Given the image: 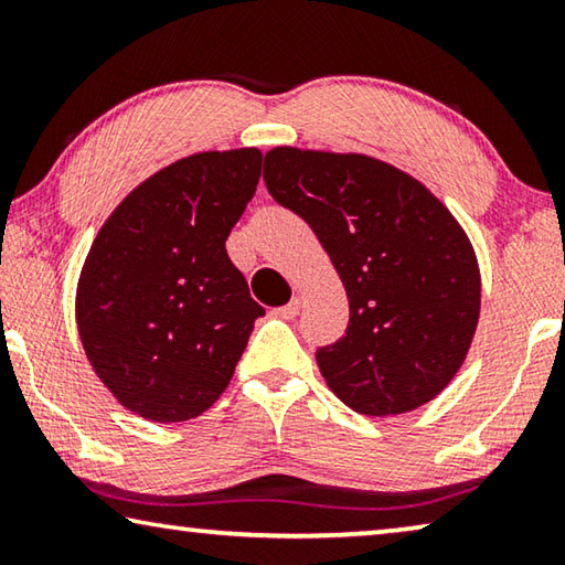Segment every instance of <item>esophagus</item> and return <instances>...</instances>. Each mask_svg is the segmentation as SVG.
<instances>
[{"mask_svg": "<svg viewBox=\"0 0 565 565\" xmlns=\"http://www.w3.org/2000/svg\"><path fill=\"white\" fill-rule=\"evenodd\" d=\"M299 311H301V299H299V296H294V299H291L289 303L279 306V309H274V317L289 321V319H294Z\"/></svg>", "mask_w": 565, "mask_h": 565, "instance_id": "esophagus-1", "label": "esophagus"}]
</instances>
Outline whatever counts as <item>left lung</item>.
<instances>
[{
  "mask_svg": "<svg viewBox=\"0 0 565 565\" xmlns=\"http://www.w3.org/2000/svg\"><path fill=\"white\" fill-rule=\"evenodd\" d=\"M264 181L329 254L347 333L317 351L329 388L363 416H398L451 384L481 313V274L456 216L418 179L366 154L276 147Z\"/></svg>",
  "mask_w": 565,
  "mask_h": 565,
  "instance_id": "left-lung-1",
  "label": "left lung"
}]
</instances>
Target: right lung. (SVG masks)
Listing matches in <instances>:
<instances>
[{
	"label": "right lung",
	"mask_w": 565,
	"mask_h": 565,
	"mask_svg": "<svg viewBox=\"0 0 565 565\" xmlns=\"http://www.w3.org/2000/svg\"><path fill=\"white\" fill-rule=\"evenodd\" d=\"M262 177L254 147L179 159L99 228L76 284L94 374L157 424L202 416L224 394L264 306L226 254Z\"/></svg>",
	"instance_id": "right-lung-1"
}]
</instances>
